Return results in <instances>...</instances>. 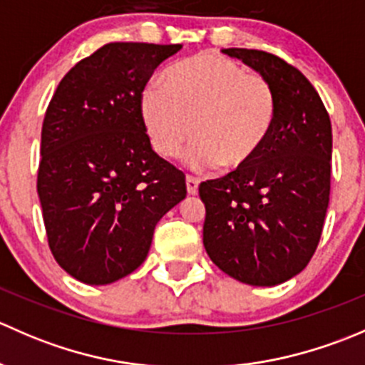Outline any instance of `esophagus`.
<instances>
[{
    "mask_svg": "<svg viewBox=\"0 0 365 365\" xmlns=\"http://www.w3.org/2000/svg\"><path fill=\"white\" fill-rule=\"evenodd\" d=\"M185 183H187V192H189L190 196H196L197 187H200V180L194 178V176H187Z\"/></svg>",
    "mask_w": 365,
    "mask_h": 365,
    "instance_id": "1",
    "label": "esophagus"
}]
</instances>
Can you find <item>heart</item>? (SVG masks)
<instances>
[{
	"label": "heart",
	"instance_id": "heart-1",
	"mask_svg": "<svg viewBox=\"0 0 365 365\" xmlns=\"http://www.w3.org/2000/svg\"><path fill=\"white\" fill-rule=\"evenodd\" d=\"M165 88L150 81L139 113L150 145L162 159L178 157L192 135L187 160L196 169L245 168L267 143L277 98L264 77L217 53L180 61L165 73Z\"/></svg>",
	"mask_w": 365,
	"mask_h": 365
}]
</instances>
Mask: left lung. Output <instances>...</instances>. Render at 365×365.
<instances>
[{
    "label": "left lung",
    "instance_id": "obj_1",
    "mask_svg": "<svg viewBox=\"0 0 365 365\" xmlns=\"http://www.w3.org/2000/svg\"><path fill=\"white\" fill-rule=\"evenodd\" d=\"M270 83L277 116L245 168L200 185L203 244L230 277L275 286L300 274L318 247L330 197L332 125L307 77L279 56L222 49Z\"/></svg>",
    "mask_w": 365,
    "mask_h": 365
}]
</instances>
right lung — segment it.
Masks as SVG:
<instances>
[{
    "mask_svg": "<svg viewBox=\"0 0 365 365\" xmlns=\"http://www.w3.org/2000/svg\"><path fill=\"white\" fill-rule=\"evenodd\" d=\"M180 49L106 43L51 98L36 190L54 259L84 284H111L141 267L157 222L185 200V176L153 152L139 113L145 84Z\"/></svg>",
    "mask_w": 365,
    "mask_h": 365,
    "instance_id": "add662e5",
    "label": "right lung"
}]
</instances>
